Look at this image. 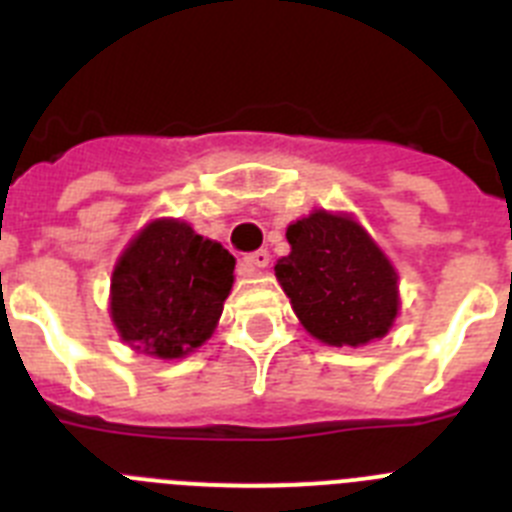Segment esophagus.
Wrapping results in <instances>:
<instances>
[{"instance_id": "34e87169", "label": "esophagus", "mask_w": 512, "mask_h": 512, "mask_svg": "<svg viewBox=\"0 0 512 512\" xmlns=\"http://www.w3.org/2000/svg\"><path fill=\"white\" fill-rule=\"evenodd\" d=\"M266 264H269V253L266 251H256L243 259V266H246L248 274H261V269H266Z\"/></svg>"}]
</instances>
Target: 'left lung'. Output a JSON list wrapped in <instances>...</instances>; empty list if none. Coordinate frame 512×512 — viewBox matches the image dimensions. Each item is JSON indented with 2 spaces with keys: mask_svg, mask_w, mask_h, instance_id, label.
<instances>
[{
  "mask_svg": "<svg viewBox=\"0 0 512 512\" xmlns=\"http://www.w3.org/2000/svg\"><path fill=\"white\" fill-rule=\"evenodd\" d=\"M289 253L274 266L297 320L328 346L384 338L400 312L397 269L348 212L312 210L287 228Z\"/></svg>",
  "mask_w": 512,
  "mask_h": 512,
  "instance_id": "1",
  "label": "left lung"
}]
</instances>
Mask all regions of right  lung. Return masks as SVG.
Returning a JSON list of instances; mask_svg holds the SVG:
<instances>
[{
	"label": "right lung",
	"mask_w": 512,
	"mask_h": 512,
	"mask_svg": "<svg viewBox=\"0 0 512 512\" xmlns=\"http://www.w3.org/2000/svg\"><path fill=\"white\" fill-rule=\"evenodd\" d=\"M235 259L184 220L156 217L120 253L110 318L122 343L153 359H184L215 333Z\"/></svg>",
	"instance_id": "1"
}]
</instances>
